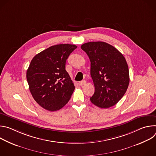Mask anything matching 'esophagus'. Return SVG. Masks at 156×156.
I'll use <instances>...</instances> for the list:
<instances>
[{"instance_id": "esophagus-1", "label": "esophagus", "mask_w": 156, "mask_h": 156, "mask_svg": "<svg viewBox=\"0 0 156 156\" xmlns=\"http://www.w3.org/2000/svg\"><path fill=\"white\" fill-rule=\"evenodd\" d=\"M86 81L85 80H83V81H80L79 84H80V85H81V86H83L84 84H86Z\"/></svg>"}]
</instances>
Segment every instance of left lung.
Segmentation results:
<instances>
[{"instance_id": "left-lung-1", "label": "left lung", "mask_w": 156, "mask_h": 156, "mask_svg": "<svg viewBox=\"0 0 156 156\" xmlns=\"http://www.w3.org/2000/svg\"><path fill=\"white\" fill-rule=\"evenodd\" d=\"M81 48L91 62V76L95 87L91 102L103 108L114 106L125 94L129 82L124 56L105 42L84 43Z\"/></svg>"}]
</instances>
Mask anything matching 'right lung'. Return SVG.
<instances>
[{
    "mask_svg": "<svg viewBox=\"0 0 156 156\" xmlns=\"http://www.w3.org/2000/svg\"><path fill=\"white\" fill-rule=\"evenodd\" d=\"M76 48L73 44H57L39 52L31 61L27 72L30 91L36 102L46 110H60L70 99L75 86L65 70V63Z\"/></svg>",
    "mask_w": 156,
    "mask_h": 156,
    "instance_id": "right-lung-1",
    "label": "right lung"
}]
</instances>
